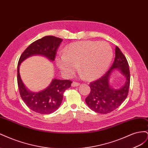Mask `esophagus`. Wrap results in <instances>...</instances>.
<instances>
[{
  "label": "esophagus",
  "instance_id": "34e87169",
  "mask_svg": "<svg viewBox=\"0 0 148 148\" xmlns=\"http://www.w3.org/2000/svg\"><path fill=\"white\" fill-rule=\"evenodd\" d=\"M79 83H78V82H73V83H71V86H72L73 87H77V86H79Z\"/></svg>",
  "mask_w": 148,
  "mask_h": 148
}]
</instances>
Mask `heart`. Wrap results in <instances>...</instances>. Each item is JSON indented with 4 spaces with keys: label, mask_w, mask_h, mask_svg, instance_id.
<instances>
[{
    "label": "heart",
    "mask_w": 148,
    "mask_h": 148,
    "mask_svg": "<svg viewBox=\"0 0 148 148\" xmlns=\"http://www.w3.org/2000/svg\"><path fill=\"white\" fill-rule=\"evenodd\" d=\"M113 50L106 42L80 41L70 44L56 57V64L62 75L70 77L77 70L86 79L99 78L109 68Z\"/></svg>",
    "instance_id": "b5f03b06"
}]
</instances>
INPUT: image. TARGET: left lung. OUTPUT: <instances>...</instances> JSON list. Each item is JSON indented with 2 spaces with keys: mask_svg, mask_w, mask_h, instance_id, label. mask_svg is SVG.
I'll use <instances>...</instances> for the list:
<instances>
[{
  "mask_svg": "<svg viewBox=\"0 0 148 148\" xmlns=\"http://www.w3.org/2000/svg\"><path fill=\"white\" fill-rule=\"evenodd\" d=\"M114 69H119L126 78L124 86L118 90L112 88L109 83L110 75ZM130 83V75L127 60L120 49L116 46L112 65L102 77L90 83L91 91L85 101L89 108L97 113H110L118 108L127 98Z\"/></svg>",
  "mask_w": 148,
  "mask_h": 148,
  "instance_id": "8db88e82",
  "label": "left lung"
}]
</instances>
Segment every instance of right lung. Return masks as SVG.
<instances>
[{"label": "right lung", "instance_id": "obj_1", "mask_svg": "<svg viewBox=\"0 0 148 148\" xmlns=\"http://www.w3.org/2000/svg\"><path fill=\"white\" fill-rule=\"evenodd\" d=\"M63 41L53 36H46L33 42L22 53L18 63L17 82L22 100L30 109L41 114L53 113L59 109L63 100L64 92L71 86L70 79H54L43 91L33 92L28 91L22 82L20 75V65L26 59L34 55L45 56L51 61L55 60L57 49Z\"/></svg>", "mask_w": 148, "mask_h": 148}]
</instances>
